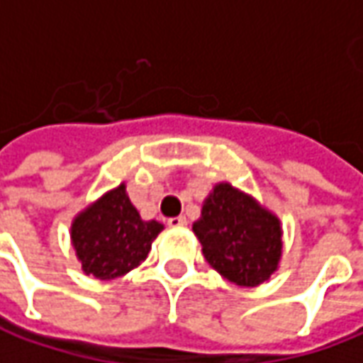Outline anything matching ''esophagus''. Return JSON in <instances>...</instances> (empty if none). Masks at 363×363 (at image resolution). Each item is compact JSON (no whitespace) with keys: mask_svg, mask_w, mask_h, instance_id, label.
<instances>
[{"mask_svg":"<svg viewBox=\"0 0 363 363\" xmlns=\"http://www.w3.org/2000/svg\"><path fill=\"white\" fill-rule=\"evenodd\" d=\"M169 228H184L186 225V218L184 216H174V218H169Z\"/></svg>","mask_w":363,"mask_h":363,"instance_id":"1","label":"esophagus"}]
</instances>
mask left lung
<instances>
[{"label": "left lung", "instance_id": "8db88e82", "mask_svg": "<svg viewBox=\"0 0 363 363\" xmlns=\"http://www.w3.org/2000/svg\"><path fill=\"white\" fill-rule=\"evenodd\" d=\"M192 232L208 263L234 285L257 287L277 271L283 252L279 218L230 182L212 189Z\"/></svg>", "mask_w": 363, "mask_h": 363}]
</instances>
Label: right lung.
Masks as SVG:
<instances>
[{
  "mask_svg": "<svg viewBox=\"0 0 363 363\" xmlns=\"http://www.w3.org/2000/svg\"><path fill=\"white\" fill-rule=\"evenodd\" d=\"M161 230L155 220H141L121 182L72 220L70 240L86 275L110 281L141 265Z\"/></svg>",
  "mask_w": 363,
  "mask_h": 363,
  "instance_id": "add662e5",
  "label": "right lung"
}]
</instances>
